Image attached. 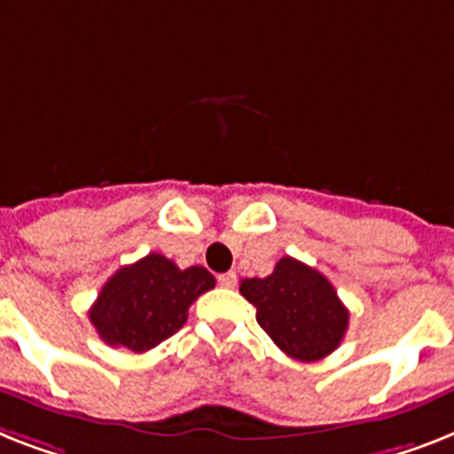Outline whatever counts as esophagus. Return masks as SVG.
I'll return each instance as SVG.
<instances>
[{
    "label": "esophagus",
    "mask_w": 454,
    "mask_h": 454,
    "mask_svg": "<svg viewBox=\"0 0 454 454\" xmlns=\"http://www.w3.org/2000/svg\"><path fill=\"white\" fill-rule=\"evenodd\" d=\"M219 285L226 286V289H233L235 285H238V275L235 272H223V275H219Z\"/></svg>",
    "instance_id": "obj_1"
}]
</instances>
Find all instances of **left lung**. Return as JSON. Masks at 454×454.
<instances>
[{"mask_svg": "<svg viewBox=\"0 0 454 454\" xmlns=\"http://www.w3.org/2000/svg\"><path fill=\"white\" fill-rule=\"evenodd\" d=\"M239 294L256 322L285 355L298 361L329 356L348 331L349 312L322 272L285 256L268 278L242 279Z\"/></svg>", "mask_w": 454, "mask_h": 454, "instance_id": "left-lung-1", "label": "left lung"}]
</instances>
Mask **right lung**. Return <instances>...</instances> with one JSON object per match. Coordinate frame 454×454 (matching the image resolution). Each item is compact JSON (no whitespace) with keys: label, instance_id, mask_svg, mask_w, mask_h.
<instances>
[{"label":"right lung","instance_id":"1","mask_svg":"<svg viewBox=\"0 0 454 454\" xmlns=\"http://www.w3.org/2000/svg\"><path fill=\"white\" fill-rule=\"evenodd\" d=\"M209 289L215 275L200 265L182 270L163 254H149L114 272L88 315L106 345L149 352L182 329L191 303Z\"/></svg>","mask_w":454,"mask_h":454}]
</instances>
